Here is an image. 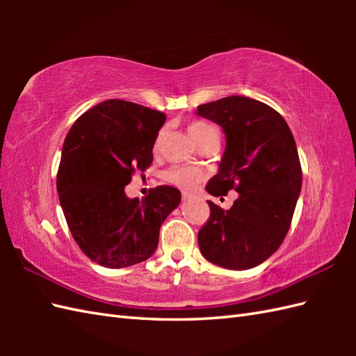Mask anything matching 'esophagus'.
Returning a JSON list of instances; mask_svg holds the SVG:
<instances>
[{
    "mask_svg": "<svg viewBox=\"0 0 356 356\" xmlns=\"http://www.w3.org/2000/svg\"><path fill=\"white\" fill-rule=\"evenodd\" d=\"M182 197H184V200H186V199H190V194H186V193H184V195H182Z\"/></svg>",
    "mask_w": 356,
    "mask_h": 356,
    "instance_id": "1",
    "label": "esophagus"
}]
</instances>
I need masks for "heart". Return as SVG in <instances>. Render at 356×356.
I'll list each match as a JSON object with an SVG mask.
<instances>
[{
    "label": "heart",
    "instance_id": "heart-1",
    "mask_svg": "<svg viewBox=\"0 0 356 356\" xmlns=\"http://www.w3.org/2000/svg\"><path fill=\"white\" fill-rule=\"evenodd\" d=\"M211 128L213 127H209L205 122H191L190 125H188V133H190L194 142L197 143L203 138V136H205V133H208L211 130ZM161 139H162V134H159V138L156 139V143H154V148L161 145ZM163 179L168 184L177 186L179 190L191 193L200 185L202 180L205 179V172H203L200 168H195V166L174 165L170 170L165 171Z\"/></svg>",
    "mask_w": 356,
    "mask_h": 356
}]
</instances>
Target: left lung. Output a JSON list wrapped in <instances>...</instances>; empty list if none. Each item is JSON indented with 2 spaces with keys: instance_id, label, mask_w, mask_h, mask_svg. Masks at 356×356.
Wrapping results in <instances>:
<instances>
[{
  "instance_id": "8db88e82",
  "label": "left lung",
  "mask_w": 356,
  "mask_h": 356,
  "mask_svg": "<svg viewBox=\"0 0 356 356\" xmlns=\"http://www.w3.org/2000/svg\"><path fill=\"white\" fill-rule=\"evenodd\" d=\"M197 115L220 125L226 138L207 191L216 197L238 193L228 211L208 202L211 216L197 236L200 252L220 268H255L283 243L301 191L291 128L278 111L246 96L199 105Z\"/></svg>"
}]
</instances>
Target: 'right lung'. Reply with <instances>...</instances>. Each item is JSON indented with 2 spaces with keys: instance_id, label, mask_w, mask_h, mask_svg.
<instances>
[{
  "instance_id": "add662e5",
  "label": "right lung",
  "mask_w": 356,
  "mask_h": 356,
  "mask_svg": "<svg viewBox=\"0 0 356 356\" xmlns=\"http://www.w3.org/2000/svg\"><path fill=\"white\" fill-rule=\"evenodd\" d=\"M166 116L143 105L108 99L78 118L64 140L56 190L67 225L81 251L105 268L119 269L154 254L159 231L179 207L172 186L130 199L134 171L153 162L156 138Z\"/></svg>"
}]
</instances>
